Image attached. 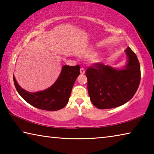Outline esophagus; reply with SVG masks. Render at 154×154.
I'll use <instances>...</instances> for the list:
<instances>
[{
	"instance_id": "1",
	"label": "esophagus",
	"mask_w": 154,
	"mask_h": 154,
	"mask_svg": "<svg viewBox=\"0 0 154 154\" xmlns=\"http://www.w3.org/2000/svg\"><path fill=\"white\" fill-rule=\"evenodd\" d=\"M80 72H81V74H84L85 73V69H84V68H81V69H80Z\"/></svg>"
}]
</instances>
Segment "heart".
Segmentation results:
<instances>
[{"label":"heart","instance_id":"heart-1","mask_svg":"<svg viewBox=\"0 0 154 154\" xmlns=\"http://www.w3.org/2000/svg\"><path fill=\"white\" fill-rule=\"evenodd\" d=\"M95 56H96L95 52L92 51H87L86 53L85 54V56L86 57V58H93Z\"/></svg>","mask_w":154,"mask_h":154}]
</instances>
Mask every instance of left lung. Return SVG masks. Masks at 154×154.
<instances>
[{
  "mask_svg": "<svg viewBox=\"0 0 154 154\" xmlns=\"http://www.w3.org/2000/svg\"><path fill=\"white\" fill-rule=\"evenodd\" d=\"M127 64L118 69L102 63H95L86 70L88 91L91 102L96 108L111 109L131 99L139 86L140 67L131 49H126Z\"/></svg>",
  "mask_w": 154,
  "mask_h": 154,
  "instance_id": "left-lung-1",
  "label": "left lung"
}]
</instances>
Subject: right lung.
<instances>
[{
    "mask_svg": "<svg viewBox=\"0 0 154 154\" xmlns=\"http://www.w3.org/2000/svg\"><path fill=\"white\" fill-rule=\"evenodd\" d=\"M79 71V65H64L60 76L51 87L34 93L22 89L14 76V82L17 92L30 105L42 110L58 111L64 108L69 102L75 80L80 74Z\"/></svg>",
    "mask_w": 154,
    "mask_h": 154,
    "instance_id": "1",
    "label": "right lung"
}]
</instances>
